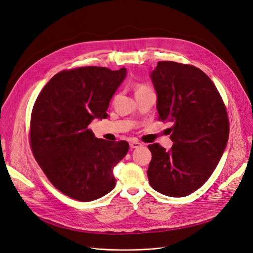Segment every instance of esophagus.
<instances>
[{
  "instance_id": "obj_1",
  "label": "esophagus",
  "mask_w": 253,
  "mask_h": 253,
  "mask_svg": "<svg viewBox=\"0 0 253 253\" xmlns=\"http://www.w3.org/2000/svg\"><path fill=\"white\" fill-rule=\"evenodd\" d=\"M140 146H142V144L139 142V141H137V140H133V141L129 142V147H130V149H138V147H140Z\"/></svg>"
}]
</instances>
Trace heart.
<instances>
[{
  "instance_id": "1",
  "label": "heart",
  "mask_w": 253,
  "mask_h": 253,
  "mask_svg": "<svg viewBox=\"0 0 253 253\" xmlns=\"http://www.w3.org/2000/svg\"><path fill=\"white\" fill-rule=\"evenodd\" d=\"M147 88V86L146 85H143V84H140V85H139L138 86V88H137V91H139V90H142V89H146ZM136 91V92H137Z\"/></svg>"
}]
</instances>
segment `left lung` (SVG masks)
Wrapping results in <instances>:
<instances>
[{
  "label": "left lung",
  "mask_w": 253,
  "mask_h": 253,
  "mask_svg": "<svg viewBox=\"0 0 253 253\" xmlns=\"http://www.w3.org/2000/svg\"><path fill=\"white\" fill-rule=\"evenodd\" d=\"M151 78L157 92L158 119L172 123L171 149L150 144L151 186L169 197H185L213 172L228 141L227 111L215 85L199 68L159 62Z\"/></svg>",
  "instance_id": "1"
}]
</instances>
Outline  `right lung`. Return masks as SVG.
Returning <instances> with one entry per match:
<instances>
[{"mask_svg": "<svg viewBox=\"0 0 253 253\" xmlns=\"http://www.w3.org/2000/svg\"><path fill=\"white\" fill-rule=\"evenodd\" d=\"M126 75V68L60 71L34 102L29 133L34 158L54 187L78 201H93L115 187L113 169L128 143L98 139L89 126L94 118L108 117L110 100Z\"/></svg>", "mask_w": 253, "mask_h": 253, "instance_id": "obj_1", "label": "right lung"}]
</instances>
